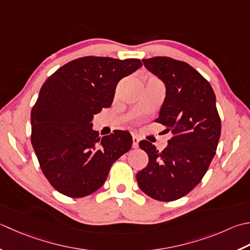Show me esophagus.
Returning a JSON list of instances; mask_svg holds the SVG:
<instances>
[{
	"mask_svg": "<svg viewBox=\"0 0 250 250\" xmlns=\"http://www.w3.org/2000/svg\"><path fill=\"white\" fill-rule=\"evenodd\" d=\"M139 142H140V139L138 138V136L133 135V138H132V147L138 148L139 147Z\"/></svg>",
	"mask_w": 250,
	"mask_h": 250,
	"instance_id": "34e87169",
	"label": "esophagus"
}]
</instances>
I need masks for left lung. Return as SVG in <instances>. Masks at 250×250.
Here are the masks:
<instances>
[{
  "instance_id": "left-lung-1",
  "label": "left lung",
  "mask_w": 250,
  "mask_h": 250,
  "mask_svg": "<svg viewBox=\"0 0 250 250\" xmlns=\"http://www.w3.org/2000/svg\"><path fill=\"white\" fill-rule=\"evenodd\" d=\"M143 63L164 82L166 97L156 121L173 138L161 153L149 142H140L148 164L136 180L149 197L172 202L189 193L206 174L216 155L221 120L211 85L188 63L170 57L148 58Z\"/></svg>"
}]
</instances>
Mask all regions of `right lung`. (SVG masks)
I'll use <instances>...</instances> for the list:
<instances>
[{"instance_id":"add662e5","label":"right lung","mask_w":250,"mask_h":250,"mask_svg":"<svg viewBox=\"0 0 250 250\" xmlns=\"http://www.w3.org/2000/svg\"><path fill=\"white\" fill-rule=\"evenodd\" d=\"M141 66L135 58L86 56L43 83L31 110V144L43 174L60 193L72 198L94 193L111 165L130 150L128 131L100 136L92 121L111 105L118 82Z\"/></svg>"}]
</instances>
